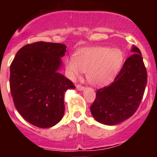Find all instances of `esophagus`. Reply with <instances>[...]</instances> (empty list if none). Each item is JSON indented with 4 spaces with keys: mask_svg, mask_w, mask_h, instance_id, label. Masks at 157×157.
Listing matches in <instances>:
<instances>
[{
    "mask_svg": "<svg viewBox=\"0 0 157 157\" xmlns=\"http://www.w3.org/2000/svg\"><path fill=\"white\" fill-rule=\"evenodd\" d=\"M76 88H77V90H80V91H83V90H84V87H83V86H81L80 84L77 85V86H76Z\"/></svg>",
    "mask_w": 157,
    "mask_h": 157,
    "instance_id": "obj_1",
    "label": "esophagus"
}]
</instances>
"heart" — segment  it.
<instances>
[{
  "mask_svg": "<svg viewBox=\"0 0 157 157\" xmlns=\"http://www.w3.org/2000/svg\"><path fill=\"white\" fill-rule=\"evenodd\" d=\"M124 59V54L120 49L91 47L67 58L65 67L72 80L79 77L81 72H86L89 83L93 86H103L115 78L122 67Z\"/></svg>",
  "mask_w": 157,
  "mask_h": 157,
  "instance_id": "heart-1",
  "label": "heart"
}]
</instances>
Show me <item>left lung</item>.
I'll return each instance as SVG.
<instances>
[{
  "label": "left lung",
  "mask_w": 157,
  "mask_h": 157,
  "mask_svg": "<svg viewBox=\"0 0 157 157\" xmlns=\"http://www.w3.org/2000/svg\"><path fill=\"white\" fill-rule=\"evenodd\" d=\"M132 55L109 86L96 91L90 106L93 118L101 124L115 125L125 121L136 112L143 98L147 74L140 49L132 45Z\"/></svg>",
  "instance_id": "left-lung-1"
}]
</instances>
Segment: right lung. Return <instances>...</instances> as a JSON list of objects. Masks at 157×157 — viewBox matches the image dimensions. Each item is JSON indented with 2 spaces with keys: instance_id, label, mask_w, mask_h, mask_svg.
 Returning <instances> with one entry per match:
<instances>
[{
  "instance_id": "1",
  "label": "right lung",
  "mask_w": 157,
  "mask_h": 157,
  "mask_svg": "<svg viewBox=\"0 0 157 157\" xmlns=\"http://www.w3.org/2000/svg\"><path fill=\"white\" fill-rule=\"evenodd\" d=\"M67 46L38 42L17 52L10 65V87L14 105L26 121L46 128L58 124L64 113V93L75 89L58 72Z\"/></svg>"
}]
</instances>
